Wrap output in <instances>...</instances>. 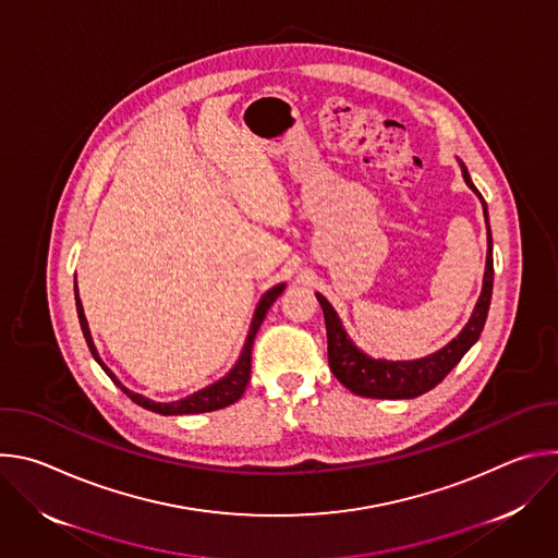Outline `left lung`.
<instances>
[{
    "label": "left lung",
    "instance_id": "left-lung-1",
    "mask_svg": "<svg viewBox=\"0 0 558 558\" xmlns=\"http://www.w3.org/2000/svg\"><path fill=\"white\" fill-rule=\"evenodd\" d=\"M459 161V158H457ZM461 177L465 185L480 196L484 207V218L488 227V254H486V271H484V287L482 295L474 304V311L470 320L461 329L457 338H452L444 349L420 357V360H381L371 357L364 353L355 342L349 338L338 311L333 304L323 295L315 293L317 302L323 306L325 313V325H327V342H329V366L333 375L344 384L351 392L360 397H373V400H413L435 388L457 364L459 360L470 351V347L480 340L488 308L493 298V280H495V267H493V233H490V220H488V205L480 190L474 187L468 168L463 161H459Z\"/></svg>",
    "mask_w": 558,
    "mask_h": 558
}]
</instances>
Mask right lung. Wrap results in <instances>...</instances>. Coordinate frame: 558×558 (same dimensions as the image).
Segmentation results:
<instances>
[{"label":"right lung","mask_w":558,"mask_h":558,"mask_svg":"<svg viewBox=\"0 0 558 558\" xmlns=\"http://www.w3.org/2000/svg\"><path fill=\"white\" fill-rule=\"evenodd\" d=\"M284 282L271 287L267 293H263V298L258 300L256 304V311H254V317H252V325H250V333H247V340H245V347L241 351V355H238L235 364L229 368V373L225 377H220L218 381L183 397V400H177V402H154L149 400V397L141 395V392H134L130 390L128 386H123L117 375L104 364V360L99 357V351L93 342V336H90V327H88V320H86V313H84V304L82 300H78V291H76V282H74V300H76V315H78V325H82V331H84V338L88 342V349L93 353V357L99 362V366L106 371V375L130 397V400L134 404H138L141 409L145 411H151V413H158V415H196V413H209V411H218V409H225L233 402H238L243 397L247 384H250V375H252V347H254V338L265 320V315L269 311V306L276 302V298L284 291Z\"/></svg>","instance_id":"add662e5"}]
</instances>
